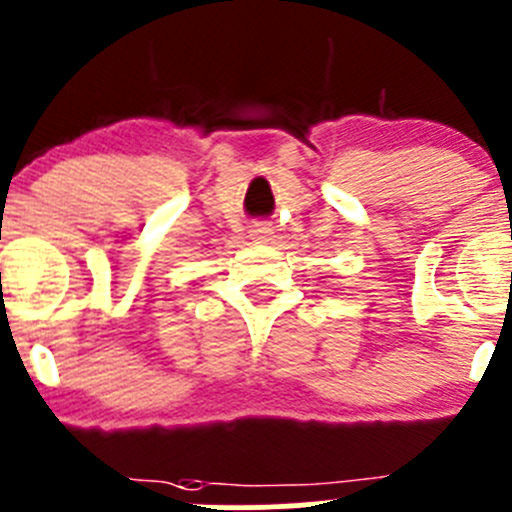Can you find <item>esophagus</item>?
<instances>
[{
    "label": "esophagus",
    "instance_id": "obj_1",
    "mask_svg": "<svg viewBox=\"0 0 512 512\" xmlns=\"http://www.w3.org/2000/svg\"><path fill=\"white\" fill-rule=\"evenodd\" d=\"M250 237H252V242H270L272 240L270 223H252Z\"/></svg>",
    "mask_w": 512,
    "mask_h": 512
}]
</instances>
